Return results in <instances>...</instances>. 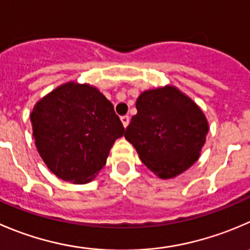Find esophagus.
Listing matches in <instances>:
<instances>
[{
    "label": "esophagus",
    "instance_id": "34e87169",
    "mask_svg": "<svg viewBox=\"0 0 250 250\" xmlns=\"http://www.w3.org/2000/svg\"><path fill=\"white\" fill-rule=\"evenodd\" d=\"M129 116H122V117H121V121H122V123H123V127L125 128H127L128 127V125H129Z\"/></svg>",
    "mask_w": 250,
    "mask_h": 250
}]
</instances>
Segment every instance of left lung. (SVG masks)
<instances>
[{
    "label": "left lung",
    "instance_id": "obj_1",
    "mask_svg": "<svg viewBox=\"0 0 250 250\" xmlns=\"http://www.w3.org/2000/svg\"><path fill=\"white\" fill-rule=\"evenodd\" d=\"M125 133L140 160L160 178L189 168L205 144L208 121L188 96L173 86L140 94Z\"/></svg>",
    "mask_w": 250,
    "mask_h": 250
}]
</instances>
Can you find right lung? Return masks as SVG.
<instances>
[{"label": "right lung", "mask_w": 250, "mask_h": 250, "mask_svg": "<svg viewBox=\"0 0 250 250\" xmlns=\"http://www.w3.org/2000/svg\"><path fill=\"white\" fill-rule=\"evenodd\" d=\"M30 120L46 166L58 178L76 184L95 177L125 133L112 104L86 84L58 86L36 104Z\"/></svg>", "instance_id": "add662e5"}]
</instances>
